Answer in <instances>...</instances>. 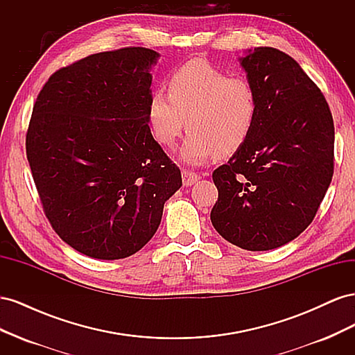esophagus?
I'll return each mask as SVG.
<instances>
[{
	"instance_id": "34e87169",
	"label": "esophagus",
	"mask_w": 355,
	"mask_h": 355,
	"mask_svg": "<svg viewBox=\"0 0 355 355\" xmlns=\"http://www.w3.org/2000/svg\"><path fill=\"white\" fill-rule=\"evenodd\" d=\"M198 179H200V175L194 173V171H191V170H184V171H182V180H184V185L185 187L194 185L196 182H198Z\"/></svg>"
}]
</instances>
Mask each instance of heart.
Here are the masks:
<instances>
[{"label":"heart","instance_id":"heart-1","mask_svg":"<svg viewBox=\"0 0 355 355\" xmlns=\"http://www.w3.org/2000/svg\"><path fill=\"white\" fill-rule=\"evenodd\" d=\"M259 99L250 80L230 75L206 60H191L167 80V92L155 90L148 103V120L155 141L173 148L189 130L182 158L201 164L214 154H234L250 137Z\"/></svg>","mask_w":355,"mask_h":355}]
</instances>
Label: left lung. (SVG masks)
I'll use <instances>...</instances> for the list:
<instances>
[{"mask_svg": "<svg viewBox=\"0 0 355 355\" xmlns=\"http://www.w3.org/2000/svg\"><path fill=\"white\" fill-rule=\"evenodd\" d=\"M241 65L259 114L247 142L213 171L219 197L210 219L225 240L262 252L315 218L335 167V127L324 94L293 58L257 47Z\"/></svg>", "mask_w": 355, "mask_h": 355, "instance_id": "8db88e82", "label": "left lung"}]
</instances>
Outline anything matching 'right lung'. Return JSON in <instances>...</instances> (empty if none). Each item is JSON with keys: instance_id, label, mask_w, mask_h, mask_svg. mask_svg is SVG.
Returning a JSON list of instances; mask_svg holds the SVG:
<instances>
[{"instance_id": "obj_1", "label": "right lung", "mask_w": 355, "mask_h": 355, "mask_svg": "<svg viewBox=\"0 0 355 355\" xmlns=\"http://www.w3.org/2000/svg\"><path fill=\"white\" fill-rule=\"evenodd\" d=\"M145 47L102 51L50 75L32 108L26 157L46 218L96 259H123L153 239L179 167L148 125Z\"/></svg>"}]
</instances>
